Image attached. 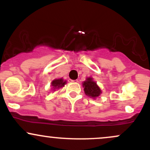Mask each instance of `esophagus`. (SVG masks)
I'll return each instance as SVG.
<instances>
[{
  "mask_svg": "<svg viewBox=\"0 0 150 150\" xmlns=\"http://www.w3.org/2000/svg\"><path fill=\"white\" fill-rule=\"evenodd\" d=\"M70 82H75V83H77V82H78V80H68Z\"/></svg>",
  "mask_w": 150,
  "mask_h": 150,
  "instance_id": "1",
  "label": "esophagus"
}]
</instances>
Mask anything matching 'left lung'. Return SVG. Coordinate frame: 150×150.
<instances>
[{"label": "left lung", "instance_id": "left-lung-1", "mask_svg": "<svg viewBox=\"0 0 150 150\" xmlns=\"http://www.w3.org/2000/svg\"><path fill=\"white\" fill-rule=\"evenodd\" d=\"M82 87L86 95L92 98L93 99H97L102 93L100 87L97 85V82L91 77H87L86 80L82 82Z\"/></svg>", "mask_w": 150, "mask_h": 150}]
</instances>
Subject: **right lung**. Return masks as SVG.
Masks as SVG:
<instances>
[{"instance_id": "obj_1", "label": "right lung", "mask_w": 150, "mask_h": 150, "mask_svg": "<svg viewBox=\"0 0 150 150\" xmlns=\"http://www.w3.org/2000/svg\"><path fill=\"white\" fill-rule=\"evenodd\" d=\"M67 83V81L64 80L63 78H56L54 79L51 83V87H52V90L53 92L56 90V89H59L64 87L65 84Z\"/></svg>"}]
</instances>
